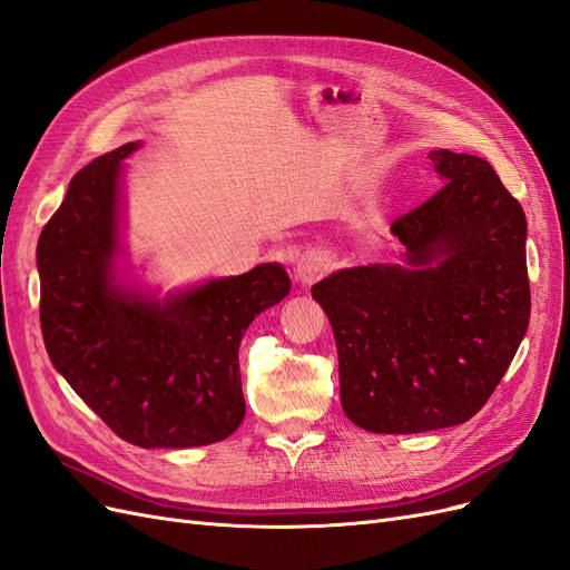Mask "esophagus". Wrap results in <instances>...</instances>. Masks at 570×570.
Masks as SVG:
<instances>
[{
    "mask_svg": "<svg viewBox=\"0 0 570 570\" xmlns=\"http://www.w3.org/2000/svg\"><path fill=\"white\" fill-rule=\"evenodd\" d=\"M325 271H327V258L321 252H312L299 258L295 275L302 285H314L318 278H323Z\"/></svg>",
    "mask_w": 570,
    "mask_h": 570,
    "instance_id": "34e87169",
    "label": "esophagus"
}]
</instances>
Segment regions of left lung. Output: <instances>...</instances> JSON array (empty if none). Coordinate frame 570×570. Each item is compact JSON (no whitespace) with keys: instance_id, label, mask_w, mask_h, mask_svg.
Listing matches in <instances>:
<instances>
[{"instance_id":"obj_1","label":"left lung","mask_w":570,"mask_h":570,"mask_svg":"<svg viewBox=\"0 0 570 570\" xmlns=\"http://www.w3.org/2000/svg\"><path fill=\"white\" fill-rule=\"evenodd\" d=\"M428 157L444 185L390 228L406 266L344 268L312 287L337 342L342 409L371 433L473 419L530 321L523 206L485 159Z\"/></svg>"}]
</instances>
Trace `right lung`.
Wrapping results in <instances>:
<instances>
[{
    "label": "right lung",
    "mask_w": 570,
    "mask_h": 570,
    "mask_svg": "<svg viewBox=\"0 0 570 570\" xmlns=\"http://www.w3.org/2000/svg\"><path fill=\"white\" fill-rule=\"evenodd\" d=\"M128 142L73 176L38 243L40 325L55 368L114 433L145 450L226 440L245 419L237 350L289 292L281 264L164 302L116 283L120 161Z\"/></svg>",
    "instance_id": "add662e5"
}]
</instances>
